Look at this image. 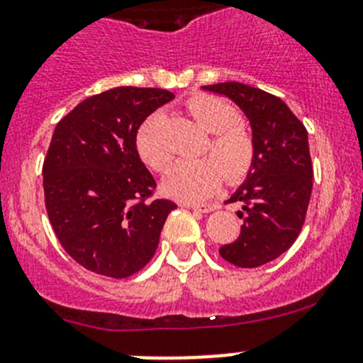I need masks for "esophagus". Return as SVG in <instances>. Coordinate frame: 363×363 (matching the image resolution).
<instances>
[{"instance_id":"esophagus-1","label":"esophagus","mask_w":363,"mask_h":363,"mask_svg":"<svg viewBox=\"0 0 363 363\" xmlns=\"http://www.w3.org/2000/svg\"><path fill=\"white\" fill-rule=\"evenodd\" d=\"M185 206H187V208L196 210V212H203V213H208V212H212V210L217 208L216 205H206V203H203V205H185Z\"/></svg>"}]
</instances>
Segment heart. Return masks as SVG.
<instances>
[{"label": "heart", "instance_id": "1", "mask_svg": "<svg viewBox=\"0 0 363 363\" xmlns=\"http://www.w3.org/2000/svg\"><path fill=\"white\" fill-rule=\"evenodd\" d=\"M185 108L206 133H212L205 150L208 157L176 164L162 187L171 198L194 203L208 198L224 176L230 184L246 178L255 165L257 144L253 133L239 123L235 106L217 96H192L185 101ZM135 150L140 160L153 171L165 172L169 169L171 155L157 139V117L140 124Z\"/></svg>", "mask_w": 363, "mask_h": 363}]
</instances>
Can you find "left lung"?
<instances>
[{"mask_svg":"<svg viewBox=\"0 0 363 363\" xmlns=\"http://www.w3.org/2000/svg\"><path fill=\"white\" fill-rule=\"evenodd\" d=\"M230 98L250 119L257 158L246 182L226 203H239L240 235L219 250L237 267L276 260L298 239L312 196L313 167L308 133L285 103L239 82L205 85Z\"/></svg>","mask_w":363,"mask_h":363,"instance_id":"1","label":"left lung"}]
</instances>
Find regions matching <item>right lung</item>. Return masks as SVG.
Listing matches in <instances>:
<instances>
[{
  "label": "right lung",
  "mask_w": 363,
  "mask_h": 363,
  "mask_svg": "<svg viewBox=\"0 0 363 363\" xmlns=\"http://www.w3.org/2000/svg\"><path fill=\"white\" fill-rule=\"evenodd\" d=\"M174 94L116 87L58 121L43 165L44 203L58 242L96 274L128 278L157 251L176 203L153 198L157 182L139 158L140 124Z\"/></svg>",
  "instance_id": "right-lung-1"
}]
</instances>
